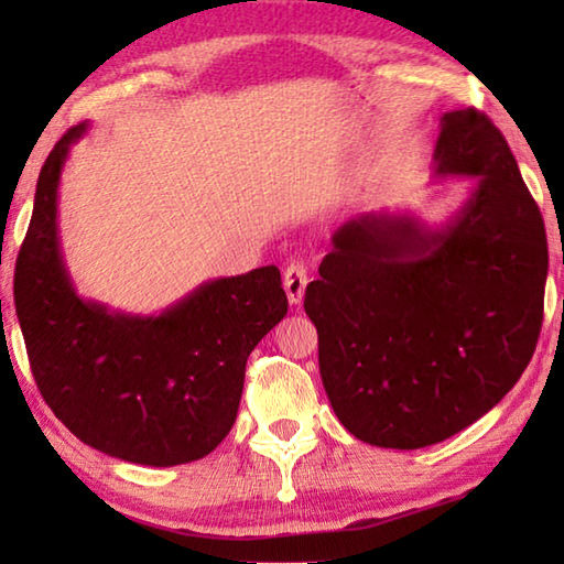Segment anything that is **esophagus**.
<instances>
[{
    "mask_svg": "<svg viewBox=\"0 0 564 564\" xmlns=\"http://www.w3.org/2000/svg\"><path fill=\"white\" fill-rule=\"evenodd\" d=\"M305 283H308V271H305V265L295 261L289 263V269L283 271V289H285V295H289L291 305H299L303 301Z\"/></svg>",
    "mask_w": 564,
    "mask_h": 564,
    "instance_id": "esophagus-1",
    "label": "esophagus"
}]
</instances>
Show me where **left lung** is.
Masks as SVG:
<instances>
[{"instance_id":"left-lung-1","label":"left lung","mask_w":564,"mask_h":564,"mask_svg":"<svg viewBox=\"0 0 564 564\" xmlns=\"http://www.w3.org/2000/svg\"><path fill=\"white\" fill-rule=\"evenodd\" d=\"M437 176L475 181L443 226L370 212L343 224L305 289L333 410L358 441L443 443L508 395L538 346L545 221L500 129L447 111Z\"/></svg>"}]
</instances>
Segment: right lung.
<instances>
[{
  "label": "right lung",
  "mask_w": 564,
  "mask_h": 564,
  "mask_svg": "<svg viewBox=\"0 0 564 564\" xmlns=\"http://www.w3.org/2000/svg\"><path fill=\"white\" fill-rule=\"evenodd\" d=\"M87 129L76 123L46 156L17 256L14 305L36 388L94 451L154 467L194 463L234 427L246 360L289 313L281 271L206 281L159 316L84 301L64 265L56 198Z\"/></svg>",
  "instance_id": "right-lung-1"
}]
</instances>
